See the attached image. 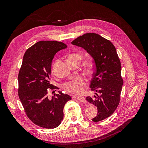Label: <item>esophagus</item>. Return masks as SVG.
<instances>
[{"mask_svg":"<svg viewBox=\"0 0 148 148\" xmlns=\"http://www.w3.org/2000/svg\"><path fill=\"white\" fill-rule=\"evenodd\" d=\"M74 98H75L76 99H77V100H79V101H80V102H86V99H85V97H75Z\"/></svg>","mask_w":148,"mask_h":148,"instance_id":"obj_1","label":"esophagus"}]
</instances>
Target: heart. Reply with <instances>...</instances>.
<instances>
[{
    "label": "heart",
    "instance_id": "heart-1",
    "mask_svg": "<svg viewBox=\"0 0 148 148\" xmlns=\"http://www.w3.org/2000/svg\"><path fill=\"white\" fill-rule=\"evenodd\" d=\"M82 56L78 52H73L69 54L68 62H80ZM84 68L88 73H91L95 68V61L92 57H88L85 61ZM53 68L52 71L53 72ZM86 80L81 76H74L69 81L66 82L63 85V89L73 95H80L84 90Z\"/></svg>",
    "mask_w": 148,
    "mask_h": 148
}]
</instances>
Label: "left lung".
Returning <instances> with one entry per match:
<instances>
[{
  "label": "left lung",
  "instance_id": "8db88e82",
  "mask_svg": "<svg viewBox=\"0 0 148 148\" xmlns=\"http://www.w3.org/2000/svg\"><path fill=\"white\" fill-rule=\"evenodd\" d=\"M71 43L85 49L94 59L95 68L90 88L95 95L86 99L97 108V116L92 121H102L112 115L120 101L123 80L116 48L110 41L95 33L85 34Z\"/></svg>",
  "mask_w": 148,
  "mask_h": 148
}]
</instances>
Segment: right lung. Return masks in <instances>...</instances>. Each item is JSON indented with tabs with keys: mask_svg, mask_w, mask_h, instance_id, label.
<instances>
[{
	"mask_svg": "<svg viewBox=\"0 0 148 148\" xmlns=\"http://www.w3.org/2000/svg\"><path fill=\"white\" fill-rule=\"evenodd\" d=\"M66 47V44L57 41L37 42L25 52L19 69V99L27 116L42 128L58 127L63 118L65 103L71 99L61 91L51 99L48 97L49 90L58 89L50 82L52 59L57 52Z\"/></svg>",
	"mask_w": 148,
	"mask_h": 148,
	"instance_id": "right-lung-1",
	"label": "right lung"
}]
</instances>
